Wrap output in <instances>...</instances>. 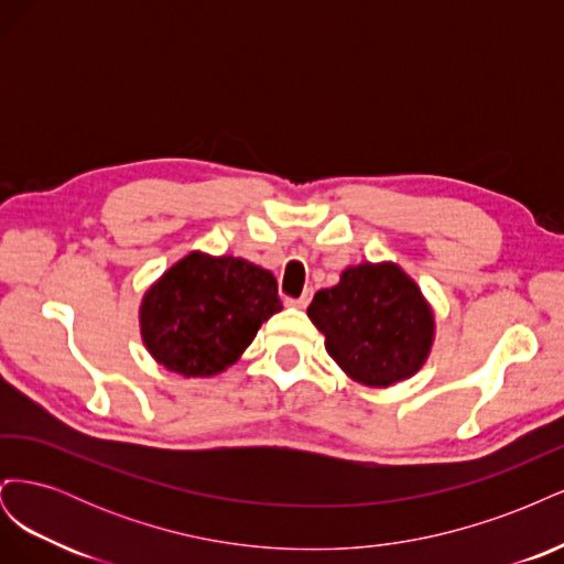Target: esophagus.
Wrapping results in <instances>:
<instances>
[{
	"mask_svg": "<svg viewBox=\"0 0 564 564\" xmlns=\"http://www.w3.org/2000/svg\"><path fill=\"white\" fill-rule=\"evenodd\" d=\"M313 299V289H305V292L299 299H289V305H296V308H305Z\"/></svg>",
	"mask_w": 564,
	"mask_h": 564,
	"instance_id": "esophagus-1",
	"label": "esophagus"
}]
</instances>
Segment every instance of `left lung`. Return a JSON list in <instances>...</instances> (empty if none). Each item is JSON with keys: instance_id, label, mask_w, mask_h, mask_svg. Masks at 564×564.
Wrapping results in <instances>:
<instances>
[{"instance_id": "8db88e82", "label": "left lung", "mask_w": 564, "mask_h": 564, "mask_svg": "<svg viewBox=\"0 0 564 564\" xmlns=\"http://www.w3.org/2000/svg\"><path fill=\"white\" fill-rule=\"evenodd\" d=\"M308 317L350 379L386 388L421 369L433 344V313L419 286L392 265L362 263L319 289Z\"/></svg>"}]
</instances>
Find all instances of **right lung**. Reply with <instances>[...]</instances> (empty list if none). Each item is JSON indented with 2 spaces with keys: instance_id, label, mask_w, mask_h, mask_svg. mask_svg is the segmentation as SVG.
<instances>
[{
  "instance_id": "add662e5",
  "label": "right lung",
  "mask_w": 564,
  "mask_h": 564,
  "mask_svg": "<svg viewBox=\"0 0 564 564\" xmlns=\"http://www.w3.org/2000/svg\"><path fill=\"white\" fill-rule=\"evenodd\" d=\"M282 311L272 272L232 256L191 253L148 289L141 305L143 344L183 377L224 371L261 324Z\"/></svg>"
}]
</instances>
